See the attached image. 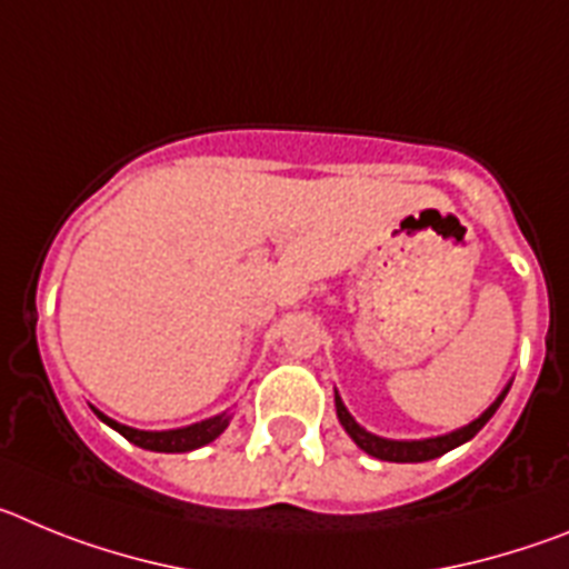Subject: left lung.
<instances>
[{"instance_id":"left-lung-1","label":"left lung","mask_w":569,"mask_h":569,"mask_svg":"<svg viewBox=\"0 0 569 569\" xmlns=\"http://www.w3.org/2000/svg\"><path fill=\"white\" fill-rule=\"evenodd\" d=\"M510 390V387H507ZM505 393L499 396V399L492 401L490 407H487L485 413L479 416V419L472 421V425L461 427V430H456V433H447V436H439V439H425V441H390V439H379V436L367 433L365 427L356 425V419L350 413H347V407L341 405L339 393H336V413H339V421L341 427H345L347 433H350V439L356 441V445L365 450V453L376 456V459L381 461H399V465H407V461H430V459H439V456H445L447 450H453V447L465 445V441H470L472 436L479 433L481 427L487 425V421L492 419V413L499 410V405L505 401Z\"/></svg>"}]
</instances>
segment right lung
I'll return each instance as SVG.
<instances>
[{"label":"right lung","mask_w":569,"mask_h":569,"mask_svg":"<svg viewBox=\"0 0 569 569\" xmlns=\"http://www.w3.org/2000/svg\"><path fill=\"white\" fill-rule=\"evenodd\" d=\"M99 419L104 425H110L116 433H122L124 439L133 441L136 447H144V450H156V453H188V450H196V447H204L222 436V430L228 427V419L224 416H216V419L199 421V425L182 427V430H164V433H148V430H133V427H124L119 421L108 419L97 410Z\"/></svg>","instance_id":"1"}]
</instances>
